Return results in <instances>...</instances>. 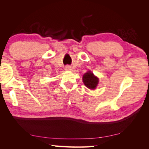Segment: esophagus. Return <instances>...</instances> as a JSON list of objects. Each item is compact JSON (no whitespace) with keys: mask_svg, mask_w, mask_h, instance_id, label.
I'll list each match as a JSON object with an SVG mask.
<instances>
[{"mask_svg":"<svg viewBox=\"0 0 149 149\" xmlns=\"http://www.w3.org/2000/svg\"><path fill=\"white\" fill-rule=\"evenodd\" d=\"M66 70H72V68L70 66V65H66L65 66V68Z\"/></svg>","mask_w":149,"mask_h":149,"instance_id":"1","label":"esophagus"}]
</instances>
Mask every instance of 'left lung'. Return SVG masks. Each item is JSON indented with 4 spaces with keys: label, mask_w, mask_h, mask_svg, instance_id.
<instances>
[{
    "label": "left lung",
    "mask_w": 149,
    "mask_h": 149,
    "mask_svg": "<svg viewBox=\"0 0 149 149\" xmlns=\"http://www.w3.org/2000/svg\"><path fill=\"white\" fill-rule=\"evenodd\" d=\"M83 81L87 88L90 89H95L99 83V79L95 77L91 72H87L83 76Z\"/></svg>",
    "instance_id": "1"
}]
</instances>
